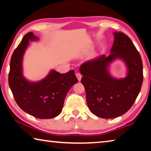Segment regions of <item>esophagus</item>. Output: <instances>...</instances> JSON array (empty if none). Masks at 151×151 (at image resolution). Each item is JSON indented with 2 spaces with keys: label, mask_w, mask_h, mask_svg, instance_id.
<instances>
[{
  "label": "esophagus",
  "mask_w": 151,
  "mask_h": 151,
  "mask_svg": "<svg viewBox=\"0 0 151 151\" xmlns=\"http://www.w3.org/2000/svg\"><path fill=\"white\" fill-rule=\"evenodd\" d=\"M76 78H77L78 81H81V78H82V76H81V74L80 73H76Z\"/></svg>",
  "instance_id": "34e87169"
}]
</instances>
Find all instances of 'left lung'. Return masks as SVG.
<instances>
[{
	"mask_svg": "<svg viewBox=\"0 0 151 151\" xmlns=\"http://www.w3.org/2000/svg\"><path fill=\"white\" fill-rule=\"evenodd\" d=\"M113 35L108 57L103 55L86 61L79 68L88 109L103 119L126 113L139 95L143 81L142 59L133 42L121 32H114ZM116 60H122L126 66L124 78H114L109 72L110 65Z\"/></svg>",
	"mask_w": 151,
	"mask_h": 151,
	"instance_id": "1",
	"label": "left lung"
}]
</instances>
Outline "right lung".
<instances>
[{"instance_id":"add662e5","label":"right lung","mask_w":151,"mask_h":151,"mask_svg":"<svg viewBox=\"0 0 151 151\" xmlns=\"http://www.w3.org/2000/svg\"><path fill=\"white\" fill-rule=\"evenodd\" d=\"M39 39L33 32L27 33L14 50L10 64L9 85L22 111L38 119H52L62 112L66 94L78 80L73 70L60 74L52 69L39 81H30L25 77L22 66L25 51L29 41Z\"/></svg>"}]
</instances>
